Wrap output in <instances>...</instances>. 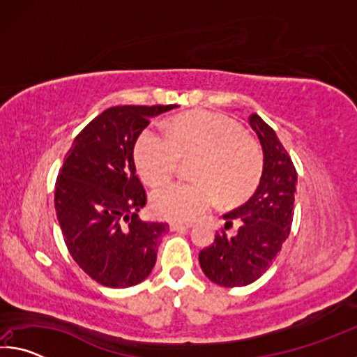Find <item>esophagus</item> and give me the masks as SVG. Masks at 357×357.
Returning a JSON list of instances; mask_svg holds the SVG:
<instances>
[{
    "label": "esophagus",
    "instance_id": "34e87169",
    "mask_svg": "<svg viewBox=\"0 0 357 357\" xmlns=\"http://www.w3.org/2000/svg\"><path fill=\"white\" fill-rule=\"evenodd\" d=\"M190 227H192V223H181V222H172L170 223L172 231H178V229H189Z\"/></svg>",
    "mask_w": 357,
    "mask_h": 357
}]
</instances>
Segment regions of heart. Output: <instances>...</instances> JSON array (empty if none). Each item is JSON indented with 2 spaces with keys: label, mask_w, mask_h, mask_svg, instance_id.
<instances>
[{
  "label": "heart",
  "mask_w": 357,
  "mask_h": 357,
  "mask_svg": "<svg viewBox=\"0 0 357 357\" xmlns=\"http://www.w3.org/2000/svg\"><path fill=\"white\" fill-rule=\"evenodd\" d=\"M193 178L162 185L151 197L154 214L189 222L219 202L234 204L250 197L264 170L259 143L233 118L215 112H192L174 118L168 132L149 126L137 138L134 157L148 184H162L176 173L181 157H197Z\"/></svg>",
  "instance_id": "heart-1"
}]
</instances>
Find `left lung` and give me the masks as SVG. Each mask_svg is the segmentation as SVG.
I'll list each match as a JSON object with an SVG mask.
<instances>
[{"label": "left lung", "mask_w": 357, "mask_h": 357, "mask_svg": "<svg viewBox=\"0 0 357 357\" xmlns=\"http://www.w3.org/2000/svg\"><path fill=\"white\" fill-rule=\"evenodd\" d=\"M264 154V170L255 193L236 209L223 214L225 228L214 243L198 255L203 273L220 287H245L271 268L288 238L294 215L298 173L274 129L257 113L250 114ZM236 221L238 231L228 237L226 229Z\"/></svg>", "instance_id": "left-lung-1"}]
</instances>
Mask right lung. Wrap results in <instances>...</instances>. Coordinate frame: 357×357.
<instances>
[{
    "instance_id": "add662e5",
    "label": "right lung",
    "mask_w": 357,
    "mask_h": 357,
    "mask_svg": "<svg viewBox=\"0 0 357 357\" xmlns=\"http://www.w3.org/2000/svg\"><path fill=\"white\" fill-rule=\"evenodd\" d=\"M178 105H118L75 137L55 185V209L74 261L93 280L128 288L151 274L167 223L143 222L146 190L134 146L151 116Z\"/></svg>"
}]
</instances>
